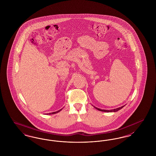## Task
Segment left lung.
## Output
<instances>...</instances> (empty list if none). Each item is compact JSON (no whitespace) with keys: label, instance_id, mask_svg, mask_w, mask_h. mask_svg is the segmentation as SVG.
<instances>
[{"label":"left lung","instance_id":"8db88e82","mask_svg":"<svg viewBox=\"0 0 156 156\" xmlns=\"http://www.w3.org/2000/svg\"><path fill=\"white\" fill-rule=\"evenodd\" d=\"M125 106H121V107H120V108H116V109H112V110H104V109H99V108H98L97 107H95V109H98V111H100L102 112H115L118 111H119L120 109H121L123 107H124Z\"/></svg>","mask_w":156,"mask_h":156}]
</instances>
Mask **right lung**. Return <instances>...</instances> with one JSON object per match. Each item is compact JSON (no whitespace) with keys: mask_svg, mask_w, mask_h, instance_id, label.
<instances>
[{"mask_svg":"<svg viewBox=\"0 0 156 156\" xmlns=\"http://www.w3.org/2000/svg\"><path fill=\"white\" fill-rule=\"evenodd\" d=\"M62 110V109H60L59 111H58L54 112H52V113H48V115H51V114H55V113H58V112H59L61 111ZM47 115H48V113H47Z\"/></svg>","mask_w":156,"mask_h":156,"instance_id":"right-lung-1","label":"right lung"}]
</instances>
